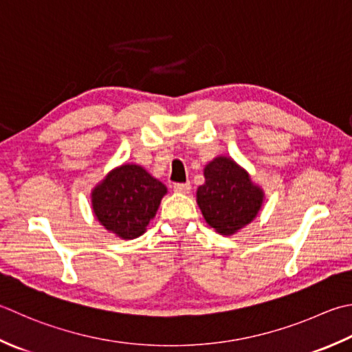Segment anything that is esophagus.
Returning <instances> with one entry per match:
<instances>
[{"label":"esophagus","mask_w":352,"mask_h":352,"mask_svg":"<svg viewBox=\"0 0 352 352\" xmlns=\"http://www.w3.org/2000/svg\"><path fill=\"white\" fill-rule=\"evenodd\" d=\"M190 183H175L174 184V190L178 192V194H189L190 190Z\"/></svg>","instance_id":"1"}]
</instances>
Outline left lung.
<instances>
[{"label":"left lung","mask_w":352,"mask_h":352,"mask_svg":"<svg viewBox=\"0 0 352 352\" xmlns=\"http://www.w3.org/2000/svg\"><path fill=\"white\" fill-rule=\"evenodd\" d=\"M206 183L197 190V203L210 227L232 235L258 215L264 194L232 158L218 157L204 169Z\"/></svg>","instance_id":"1"}]
</instances>
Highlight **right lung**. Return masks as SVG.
<instances>
[{
    "mask_svg": "<svg viewBox=\"0 0 352 352\" xmlns=\"http://www.w3.org/2000/svg\"><path fill=\"white\" fill-rule=\"evenodd\" d=\"M164 194L166 186L143 168L123 164L93 190V210L105 229L123 239H134L146 230Z\"/></svg>",
    "mask_w": 352,
    "mask_h": 352,
    "instance_id": "add662e5",
    "label": "right lung"
}]
</instances>
